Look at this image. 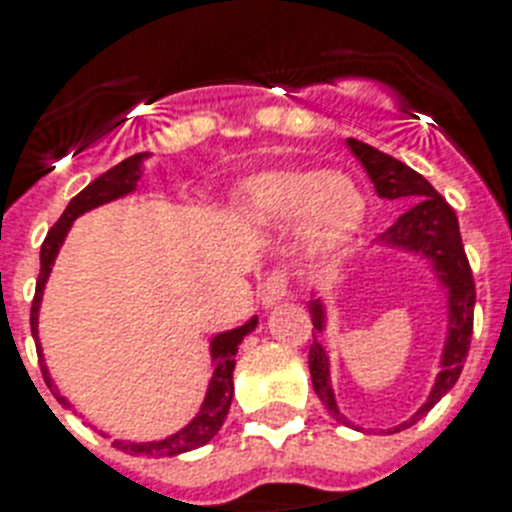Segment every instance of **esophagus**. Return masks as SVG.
<instances>
[{
	"mask_svg": "<svg viewBox=\"0 0 512 512\" xmlns=\"http://www.w3.org/2000/svg\"><path fill=\"white\" fill-rule=\"evenodd\" d=\"M286 291H289V281H286V273L276 270V273H270L268 281L263 283V289H260V302H263L265 309L276 307L283 296H286Z\"/></svg>",
	"mask_w": 512,
	"mask_h": 512,
	"instance_id": "obj_1",
	"label": "esophagus"
}]
</instances>
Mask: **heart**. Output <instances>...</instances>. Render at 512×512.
Returning a JSON list of instances; mask_svg holds the SVG:
<instances>
[{
    "mask_svg": "<svg viewBox=\"0 0 512 512\" xmlns=\"http://www.w3.org/2000/svg\"><path fill=\"white\" fill-rule=\"evenodd\" d=\"M234 208L255 223H294V255L322 268L349 249L367 221V197L349 176L322 169H270L234 190Z\"/></svg>",
    "mask_w": 512,
    "mask_h": 512,
    "instance_id": "b5f03b06",
    "label": "heart"
}]
</instances>
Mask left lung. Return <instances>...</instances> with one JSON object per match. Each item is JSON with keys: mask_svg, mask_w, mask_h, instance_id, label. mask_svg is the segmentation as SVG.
Wrapping results in <instances>:
<instances>
[{"mask_svg": "<svg viewBox=\"0 0 512 512\" xmlns=\"http://www.w3.org/2000/svg\"><path fill=\"white\" fill-rule=\"evenodd\" d=\"M346 145L359 158L382 200H411L414 203L403 216H398V221L385 234L377 236L375 244L398 249V252H411V255L429 260L432 273H435L437 283L448 299V336H445V346H442L440 354V372H437L435 385L429 390L427 401L419 406V411L398 427L388 429V432H401V429L419 422L461 377L468 346H471V330H474V276H471L466 252H463L458 218H455L453 208L442 200L440 192L422 174H416L414 169L395 161L388 153H380L377 148L359 143L354 137H349ZM309 315H312L315 333H322L325 322H328V309H325L320 296H312ZM309 375H312V388H315L322 406L336 416V422L354 427L338 409L333 382H330V359L317 336L309 346Z\"/></svg>", "mask_w": 512, "mask_h": 512, "instance_id": "obj_1", "label": "left lung"}]
</instances>
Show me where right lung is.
Returning <instances> with one entry per match:
<instances>
[{"instance_id":"right-lung-1","label":"right lung","mask_w":512,"mask_h":512,"mask_svg":"<svg viewBox=\"0 0 512 512\" xmlns=\"http://www.w3.org/2000/svg\"><path fill=\"white\" fill-rule=\"evenodd\" d=\"M150 153H135V156L124 158L122 163H117L114 169H109L106 174H101L96 182H90L80 195H75L70 200V205L64 208L62 218H59L51 231L46 234L44 244H41V273H38L36 283V296H33V307H30V330H33V338H36V349L41 356V372H44L46 385L51 388V393L57 395V401L62 406H72L64 395H59L57 385L51 380L49 369L44 364V354H41V343H38V309H41V299H44L46 281L51 276V268H54V260H57L59 249H62L64 239L70 234L75 218H80L83 213L93 208H101V205L111 203V200H119V197L130 195L137 190V182L143 176V163L148 161ZM257 328V315L249 317L244 325L234 330H223L218 336L210 338V362H213V377L208 382V390H205V401L200 406V411L195 414L187 427H182L174 435L163 437V440H150V442H132V440H114L111 445L117 450H124L130 455H150V458H171V455L190 453L195 448H203L205 442H210L218 435L223 419L229 414L231 398H234V367H236V351L242 346L244 336H249L252 330Z\"/></svg>"}]
</instances>
